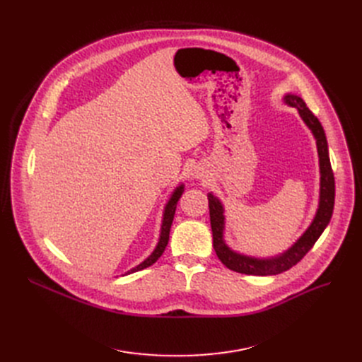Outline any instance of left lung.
I'll return each instance as SVG.
<instances>
[{
    "instance_id": "obj_1",
    "label": "left lung",
    "mask_w": 362,
    "mask_h": 362,
    "mask_svg": "<svg viewBox=\"0 0 362 362\" xmlns=\"http://www.w3.org/2000/svg\"><path fill=\"white\" fill-rule=\"evenodd\" d=\"M283 101L291 107H295L299 112L300 119L313 132L318 151V161H320V201L314 220L311 221L308 229L302 233V236L291 246L288 251H284L280 255L270 258H257L243 255L233 251L229 245L224 242V206L221 201L213 195L208 194V206H210V220H211V230H213V246L218 259L236 273L251 274V276H273L280 274L289 270L298 264L307 252L313 248L314 243L318 240L321 233L325 232L327 224L330 223L333 206H334V176L329 157V145L326 139L325 129H322L318 119L314 116L313 111L303 103V100L298 95L286 93L283 97Z\"/></svg>"
}]
</instances>
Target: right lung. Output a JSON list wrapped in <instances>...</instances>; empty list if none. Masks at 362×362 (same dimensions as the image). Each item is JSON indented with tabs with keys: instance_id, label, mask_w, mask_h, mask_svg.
I'll return each instance as SVG.
<instances>
[{
	"instance_id": "right-lung-1",
	"label": "right lung",
	"mask_w": 362,
	"mask_h": 362,
	"mask_svg": "<svg viewBox=\"0 0 362 362\" xmlns=\"http://www.w3.org/2000/svg\"><path fill=\"white\" fill-rule=\"evenodd\" d=\"M183 191H185V186H183V183H182V185H179V186L175 189V192L171 194L168 202H167L165 206H164L163 221H161V232H160V238H158V243H157V246H156V250L152 251V254H151L146 259H144L139 265H136V267H133L132 270H129L126 274L135 273V272H141V270L149 267V265L154 264V262L163 255V252H164V250H165V246H167V243H168L170 227H171V223H173V218H175L176 206H177V202H179L180 197H182V194H183ZM126 274H123V276H126Z\"/></svg>"
}]
</instances>
